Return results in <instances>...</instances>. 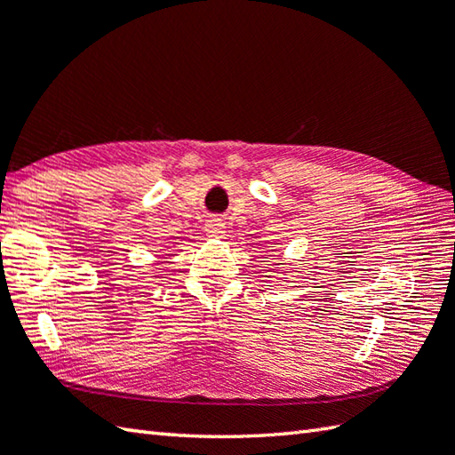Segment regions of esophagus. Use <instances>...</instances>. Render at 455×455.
<instances>
[{
	"mask_svg": "<svg viewBox=\"0 0 455 455\" xmlns=\"http://www.w3.org/2000/svg\"><path fill=\"white\" fill-rule=\"evenodd\" d=\"M205 233H207V236H211V238H222L225 236V222H222V219H219V217H212V219H209L207 222H205Z\"/></svg>",
	"mask_w": 455,
	"mask_h": 455,
	"instance_id": "esophagus-1",
	"label": "esophagus"
}]
</instances>
